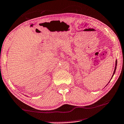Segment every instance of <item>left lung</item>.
I'll list each match as a JSON object with an SVG mask.
<instances>
[{
  "label": "left lung",
  "instance_id": "obj_1",
  "mask_svg": "<svg viewBox=\"0 0 124 124\" xmlns=\"http://www.w3.org/2000/svg\"><path fill=\"white\" fill-rule=\"evenodd\" d=\"M117 60L116 59V64H115V68H114V72H113V75H112V78H111V79H110V80L111 79H112V77H113V76H114V73H115V72H116V67H117ZM110 81H109V82L108 83H109L110 82ZM108 85V84H107Z\"/></svg>",
  "mask_w": 124,
  "mask_h": 124
}]
</instances>
